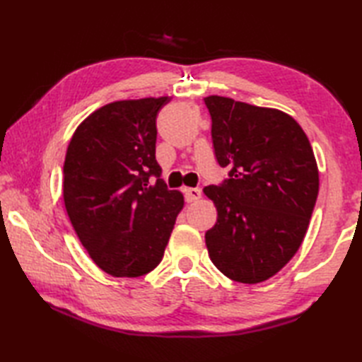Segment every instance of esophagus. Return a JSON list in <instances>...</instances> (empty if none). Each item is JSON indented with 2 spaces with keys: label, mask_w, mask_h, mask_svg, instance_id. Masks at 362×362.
Segmentation results:
<instances>
[{
  "label": "esophagus",
  "mask_w": 362,
  "mask_h": 362,
  "mask_svg": "<svg viewBox=\"0 0 362 362\" xmlns=\"http://www.w3.org/2000/svg\"><path fill=\"white\" fill-rule=\"evenodd\" d=\"M201 188H185V201L188 204H193L201 199Z\"/></svg>",
  "instance_id": "obj_1"
}]
</instances>
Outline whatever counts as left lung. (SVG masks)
Returning a JSON list of instances; mask_svg holds the SVG:
<instances>
[{"label": "left lung", "instance_id": "8db88e82", "mask_svg": "<svg viewBox=\"0 0 362 362\" xmlns=\"http://www.w3.org/2000/svg\"><path fill=\"white\" fill-rule=\"evenodd\" d=\"M214 156L228 179L204 188L218 210L205 233L209 255L230 280L261 283L286 266L302 244L319 193L308 136L288 113L204 99Z\"/></svg>", "mask_w": 362, "mask_h": 362}]
</instances>
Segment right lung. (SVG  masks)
I'll list each match as a JSON object with an SVG mask.
<instances>
[{
	"instance_id": "1",
	"label": "right lung",
	"mask_w": 362,
	"mask_h": 362,
	"mask_svg": "<svg viewBox=\"0 0 362 362\" xmlns=\"http://www.w3.org/2000/svg\"><path fill=\"white\" fill-rule=\"evenodd\" d=\"M168 96L110 103L83 119L64 163V202L95 264L113 276L156 269L183 209L156 160L157 126Z\"/></svg>"
}]
</instances>
